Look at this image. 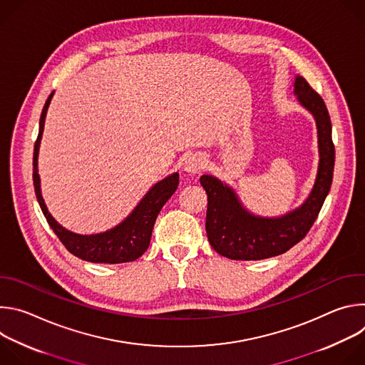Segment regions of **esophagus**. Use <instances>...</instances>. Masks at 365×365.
<instances>
[{
    "mask_svg": "<svg viewBox=\"0 0 365 365\" xmlns=\"http://www.w3.org/2000/svg\"><path fill=\"white\" fill-rule=\"evenodd\" d=\"M205 165H206V160L203 158V154L195 153V154L187 155L185 163H183V169H185V172H187L190 175H196L205 169Z\"/></svg>",
    "mask_w": 365,
    "mask_h": 365,
    "instance_id": "34e87169",
    "label": "esophagus"
}]
</instances>
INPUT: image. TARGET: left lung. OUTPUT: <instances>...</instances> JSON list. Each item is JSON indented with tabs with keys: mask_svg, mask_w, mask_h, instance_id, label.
Segmentation results:
<instances>
[{
	"mask_svg": "<svg viewBox=\"0 0 365 365\" xmlns=\"http://www.w3.org/2000/svg\"><path fill=\"white\" fill-rule=\"evenodd\" d=\"M294 95L317 121L319 148L317 180L302 206L279 218L257 217L245 210L227 183L210 175L200 176L207 195V240L227 258L263 259L286 252L306 237L329 193L335 165L329 113L321 95L302 76L294 78Z\"/></svg>",
	"mask_w": 365,
	"mask_h": 365,
	"instance_id": "left-lung-1",
	"label": "left lung"
}]
</instances>
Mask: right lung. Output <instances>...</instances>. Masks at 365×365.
<instances>
[{"instance_id":"right-lung-1","label":"right lung","mask_w":365,"mask_h":365,"mask_svg":"<svg viewBox=\"0 0 365 365\" xmlns=\"http://www.w3.org/2000/svg\"><path fill=\"white\" fill-rule=\"evenodd\" d=\"M51 92L44 103L40 123H38V135L34 143L33 153V183L37 202L41 207V212L46 217L50 228L58 235L62 244L66 247L69 252L91 263H107V264H118L134 262L141 257L148 248L151 231L163 205L169 200V197L175 193L179 186V173H173L166 179L155 183L145 196L140 200V203L134 207V211L115 228L92 235H81L68 231L56 220L51 217L47 211L46 203L40 190V176L37 170V158L38 147L44 128V120L47 114V108L50 101L53 98Z\"/></svg>"}]
</instances>
